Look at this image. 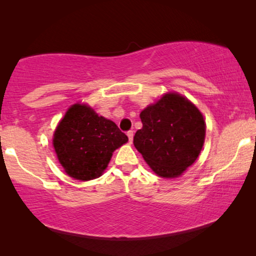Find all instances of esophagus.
Returning a JSON list of instances; mask_svg holds the SVG:
<instances>
[{
  "instance_id": "34e87169",
  "label": "esophagus",
  "mask_w": 256,
  "mask_h": 256,
  "mask_svg": "<svg viewBox=\"0 0 256 256\" xmlns=\"http://www.w3.org/2000/svg\"><path fill=\"white\" fill-rule=\"evenodd\" d=\"M127 136H128L129 143H132V138H134V132H132V130L127 132Z\"/></svg>"
}]
</instances>
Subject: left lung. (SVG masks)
<instances>
[{"label": "left lung", "mask_w": 256, "mask_h": 256, "mask_svg": "<svg viewBox=\"0 0 256 256\" xmlns=\"http://www.w3.org/2000/svg\"><path fill=\"white\" fill-rule=\"evenodd\" d=\"M142 128L134 146L155 174L164 178L180 176L197 160L205 140L204 118L180 94H166L140 114Z\"/></svg>", "instance_id": "obj_1"}]
</instances>
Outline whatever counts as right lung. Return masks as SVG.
I'll return each mask as SVG.
<instances>
[{
	"mask_svg": "<svg viewBox=\"0 0 256 256\" xmlns=\"http://www.w3.org/2000/svg\"><path fill=\"white\" fill-rule=\"evenodd\" d=\"M127 141V135L113 121L76 104L56 129L54 146L68 176L90 180L102 174L114 150Z\"/></svg>",
	"mask_w": 256,
	"mask_h": 256,
	"instance_id": "right-lung-1",
	"label": "right lung"
}]
</instances>
